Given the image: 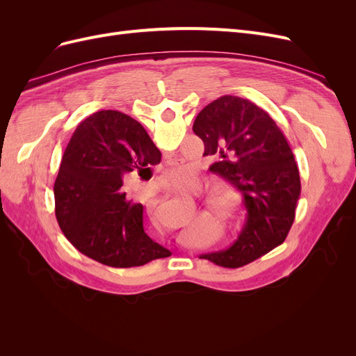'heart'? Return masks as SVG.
Masks as SVG:
<instances>
[{
  "label": "heart",
  "instance_id": "b5f03b06",
  "mask_svg": "<svg viewBox=\"0 0 356 356\" xmlns=\"http://www.w3.org/2000/svg\"><path fill=\"white\" fill-rule=\"evenodd\" d=\"M195 172H193V169L187 165H177L169 169L165 175L166 186L172 188H188L195 184ZM234 199L230 193H224V195L220 196L217 208L221 217H232L234 212Z\"/></svg>",
  "mask_w": 356,
  "mask_h": 356
}]
</instances>
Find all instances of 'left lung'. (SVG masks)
Returning <instances> with one entry per match:
<instances>
[{
    "label": "left lung",
    "mask_w": 356,
    "mask_h": 356,
    "mask_svg": "<svg viewBox=\"0 0 356 356\" xmlns=\"http://www.w3.org/2000/svg\"><path fill=\"white\" fill-rule=\"evenodd\" d=\"M195 132L209 170L241 193L246 220L227 250L202 254L217 266L236 268L284 243L296 218L300 175L284 134L254 102L225 95L197 114Z\"/></svg>",
    "instance_id": "8db88e82"
}]
</instances>
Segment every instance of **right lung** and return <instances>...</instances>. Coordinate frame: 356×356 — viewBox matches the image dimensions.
<instances>
[{"instance_id": "right-lung-1", "label": "right lung", "mask_w": 356, "mask_h": 356, "mask_svg": "<svg viewBox=\"0 0 356 356\" xmlns=\"http://www.w3.org/2000/svg\"><path fill=\"white\" fill-rule=\"evenodd\" d=\"M160 159L145 129L123 113L98 111L75 129L53 190L59 227L81 254L122 268L170 255L145 233L143 204L122 188Z\"/></svg>"}]
</instances>
